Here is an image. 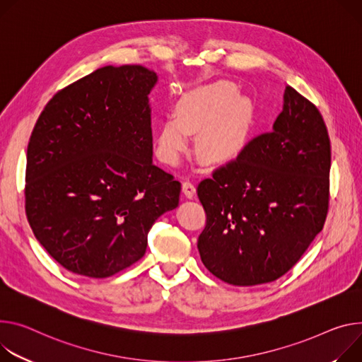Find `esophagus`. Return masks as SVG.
<instances>
[{
  "label": "esophagus",
  "instance_id": "34e87169",
  "mask_svg": "<svg viewBox=\"0 0 362 362\" xmlns=\"http://www.w3.org/2000/svg\"><path fill=\"white\" fill-rule=\"evenodd\" d=\"M182 190H183L186 198H189V199L193 198V194H194V192H196V187H194V185L192 183V180H190L189 177H186V179L183 180V183H182Z\"/></svg>",
  "mask_w": 362,
  "mask_h": 362
}]
</instances>
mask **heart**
I'll list each match as a JSON object with an SVG mask.
<instances>
[{
  "label": "heart",
  "mask_w": 362,
  "mask_h": 362,
  "mask_svg": "<svg viewBox=\"0 0 362 362\" xmlns=\"http://www.w3.org/2000/svg\"><path fill=\"white\" fill-rule=\"evenodd\" d=\"M251 124V105L226 82L196 89L176 105V118L164 119L157 129V151L175 161L185 148L187 133H198L196 150L206 163L234 156L244 144Z\"/></svg>",
  "instance_id": "heart-1"
}]
</instances>
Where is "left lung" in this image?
<instances>
[{"label": "left lung", "mask_w": 362, "mask_h": 362, "mask_svg": "<svg viewBox=\"0 0 362 362\" xmlns=\"http://www.w3.org/2000/svg\"><path fill=\"white\" fill-rule=\"evenodd\" d=\"M331 140L319 110L286 86L273 129L250 140L198 185L205 267L234 286L284 276L322 231L329 209Z\"/></svg>", "instance_id": "8db88e82"}]
</instances>
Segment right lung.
<instances>
[{
    "label": "right lung",
    "instance_id": "add662e5",
    "mask_svg": "<svg viewBox=\"0 0 362 362\" xmlns=\"http://www.w3.org/2000/svg\"><path fill=\"white\" fill-rule=\"evenodd\" d=\"M141 64L104 66L60 89L27 147L25 215L66 270L104 279L139 261L156 219L179 205L180 182L154 166Z\"/></svg>",
    "mask_w": 362,
    "mask_h": 362
}]
</instances>
